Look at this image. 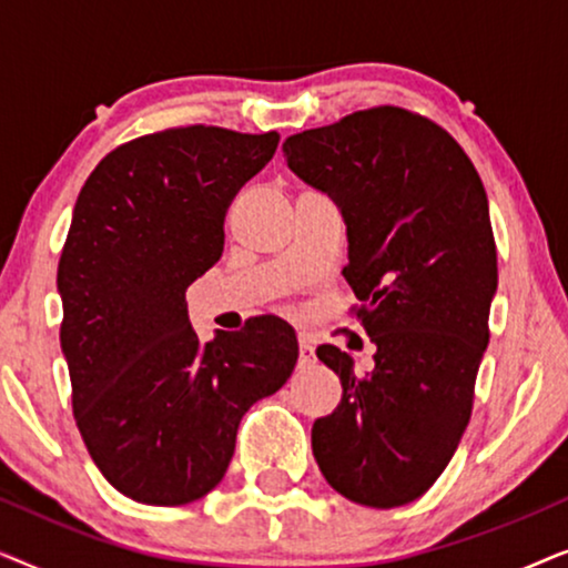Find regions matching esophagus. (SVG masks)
I'll return each mask as SVG.
<instances>
[{
  "mask_svg": "<svg viewBox=\"0 0 568 568\" xmlns=\"http://www.w3.org/2000/svg\"><path fill=\"white\" fill-rule=\"evenodd\" d=\"M315 362V352L313 344H310L307 336L300 338V364H313Z\"/></svg>",
  "mask_w": 568,
  "mask_h": 568,
  "instance_id": "esophagus-1",
  "label": "esophagus"
}]
</instances>
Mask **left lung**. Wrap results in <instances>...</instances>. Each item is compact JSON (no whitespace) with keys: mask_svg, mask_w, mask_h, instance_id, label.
<instances>
[{"mask_svg":"<svg viewBox=\"0 0 568 568\" xmlns=\"http://www.w3.org/2000/svg\"><path fill=\"white\" fill-rule=\"evenodd\" d=\"M284 158L341 209L344 276L377 346L364 377L346 352L317 346L344 395L313 424V455L348 501L403 507L429 491L470 422L499 278L484 183L445 129L395 105L294 134Z\"/></svg>","mask_w":568,"mask_h":568,"instance_id":"1","label":"left lung"}]
</instances>
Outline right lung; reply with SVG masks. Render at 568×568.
I'll use <instances>...</instances> for the list:
<instances>
[{
	"label": "right lung",
	"instance_id": "obj_1",
	"mask_svg": "<svg viewBox=\"0 0 568 568\" xmlns=\"http://www.w3.org/2000/svg\"><path fill=\"white\" fill-rule=\"evenodd\" d=\"M276 131L181 126L115 146L84 181L59 261L61 352L88 453L129 499L181 507L220 484L240 418L290 379L271 315L201 344L185 290L220 261L224 214Z\"/></svg>",
	"mask_w": 568,
	"mask_h": 568
}]
</instances>
